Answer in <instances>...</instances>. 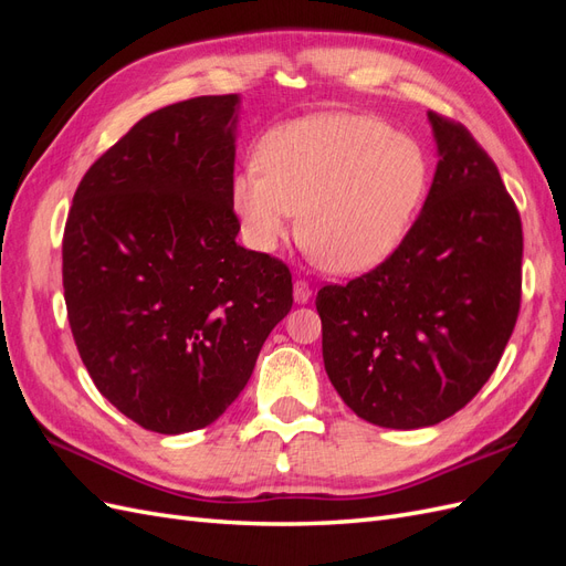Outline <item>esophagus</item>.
I'll return each mask as SVG.
<instances>
[{
	"instance_id": "esophagus-1",
	"label": "esophagus",
	"mask_w": 566,
	"mask_h": 566,
	"mask_svg": "<svg viewBox=\"0 0 566 566\" xmlns=\"http://www.w3.org/2000/svg\"><path fill=\"white\" fill-rule=\"evenodd\" d=\"M293 297H295L297 304H306V302H310V300H312V287H310V283H306L304 279H297L295 285H293Z\"/></svg>"
}]
</instances>
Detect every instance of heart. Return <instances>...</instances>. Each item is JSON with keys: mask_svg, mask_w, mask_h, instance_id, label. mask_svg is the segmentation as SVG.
<instances>
[{"mask_svg": "<svg viewBox=\"0 0 566 566\" xmlns=\"http://www.w3.org/2000/svg\"><path fill=\"white\" fill-rule=\"evenodd\" d=\"M430 167L422 148L378 117L316 113L271 129L260 165L231 181L248 243L276 250L300 212L297 235L314 260L352 276L382 264L422 208Z\"/></svg>", "mask_w": 566, "mask_h": 566, "instance_id": "1", "label": "heart"}]
</instances>
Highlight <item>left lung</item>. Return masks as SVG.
<instances>
[{"mask_svg":"<svg viewBox=\"0 0 566 566\" xmlns=\"http://www.w3.org/2000/svg\"><path fill=\"white\" fill-rule=\"evenodd\" d=\"M437 172L391 256L318 290L325 373L358 418L418 430L451 418L499 366L522 300V219L472 134L427 113Z\"/></svg>","mask_w":566,"mask_h":566,"instance_id":"left-lung-1","label":"left lung"}]
</instances>
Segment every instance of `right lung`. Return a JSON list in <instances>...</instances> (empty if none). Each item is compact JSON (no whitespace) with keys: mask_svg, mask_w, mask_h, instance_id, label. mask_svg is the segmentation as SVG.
I'll use <instances>...</instances> for the list:
<instances>
[{"mask_svg":"<svg viewBox=\"0 0 566 566\" xmlns=\"http://www.w3.org/2000/svg\"><path fill=\"white\" fill-rule=\"evenodd\" d=\"M238 94L139 119L82 177L63 293L82 364L119 413L158 434L214 422L293 306L276 256L235 243Z\"/></svg>","mask_w":566,"mask_h":566,"instance_id":"add662e5","label":"right lung"}]
</instances>
